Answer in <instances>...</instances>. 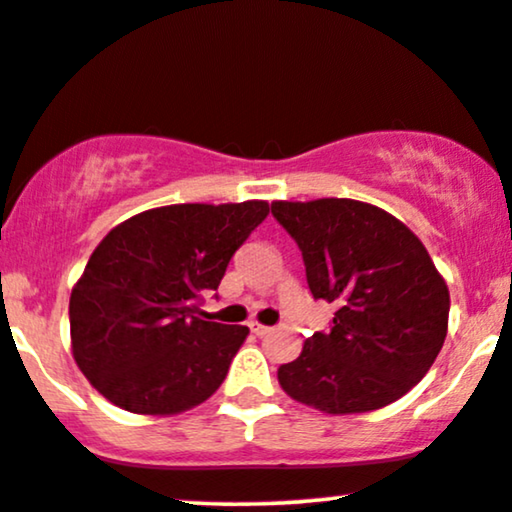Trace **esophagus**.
<instances>
[{
	"instance_id": "esophagus-1",
	"label": "esophagus",
	"mask_w": 512,
	"mask_h": 512,
	"mask_svg": "<svg viewBox=\"0 0 512 512\" xmlns=\"http://www.w3.org/2000/svg\"><path fill=\"white\" fill-rule=\"evenodd\" d=\"M250 330L255 332L257 337H264V335H269V332H271V327H269V325H262V323H257V320H252V323H250Z\"/></svg>"
}]
</instances>
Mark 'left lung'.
<instances>
[{"label":"left lung","mask_w":512,"mask_h":512,"mask_svg":"<svg viewBox=\"0 0 512 512\" xmlns=\"http://www.w3.org/2000/svg\"><path fill=\"white\" fill-rule=\"evenodd\" d=\"M295 238L311 295L335 304L330 330L278 367L297 403L360 414L417 386L447 337L449 290L424 243L398 217L353 199L274 201Z\"/></svg>","instance_id":"1"}]
</instances>
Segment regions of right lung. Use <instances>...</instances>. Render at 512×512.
Returning a JSON list of instances; mask_svg holds the SVG:
<instances>
[{
    "instance_id": "1",
    "label": "right lung",
    "mask_w": 512,
    "mask_h": 512,
    "mask_svg": "<svg viewBox=\"0 0 512 512\" xmlns=\"http://www.w3.org/2000/svg\"><path fill=\"white\" fill-rule=\"evenodd\" d=\"M267 215V201L177 203L102 238L70 297L72 356L95 391L170 417L220 388L250 330L199 318V299Z\"/></svg>"
}]
</instances>
